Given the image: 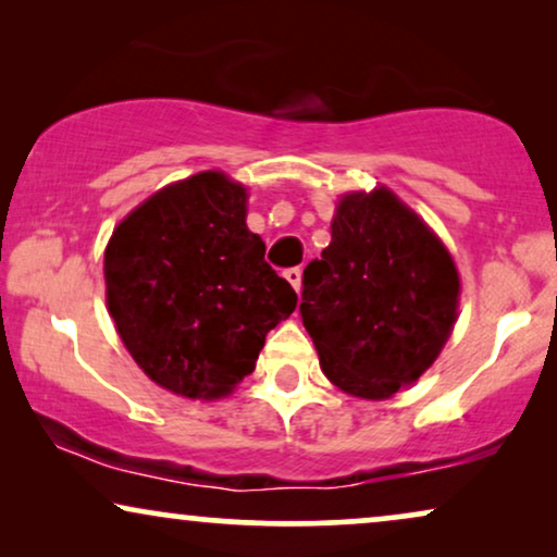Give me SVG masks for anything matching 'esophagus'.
Segmentation results:
<instances>
[{
  "instance_id": "1",
  "label": "esophagus",
  "mask_w": 557,
  "mask_h": 557,
  "mask_svg": "<svg viewBox=\"0 0 557 557\" xmlns=\"http://www.w3.org/2000/svg\"><path fill=\"white\" fill-rule=\"evenodd\" d=\"M285 280L295 287V290L300 293V283H302V270H300V267H290V270H285Z\"/></svg>"
}]
</instances>
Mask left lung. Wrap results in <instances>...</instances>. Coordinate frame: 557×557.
Here are the masks:
<instances>
[{
	"mask_svg": "<svg viewBox=\"0 0 557 557\" xmlns=\"http://www.w3.org/2000/svg\"><path fill=\"white\" fill-rule=\"evenodd\" d=\"M454 257L395 193H348L331 244L302 272V325L338 389L387 399L420 380L454 331Z\"/></svg>",
	"mask_w": 557,
	"mask_h": 557,
	"instance_id": "obj_1",
	"label": "left lung"
}]
</instances>
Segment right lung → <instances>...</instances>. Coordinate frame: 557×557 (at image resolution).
<instances>
[{
	"label": "right lung",
	"instance_id": "right-lung-1",
	"mask_svg": "<svg viewBox=\"0 0 557 557\" xmlns=\"http://www.w3.org/2000/svg\"><path fill=\"white\" fill-rule=\"evenodd\" d=\"M107 306L132 359L181 397L216 399L255 372L298 306L247 228V188L219 170L154 193L103 251Z\"/></svg>",
	"mask_w": 557,
	"mask_h": 557
}]
</instances>
